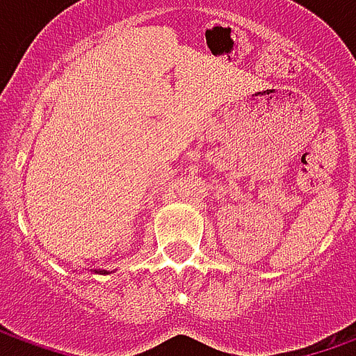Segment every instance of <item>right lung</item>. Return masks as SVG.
Returning a JSON list of instances; mask_svg holds the SVG:
<instances>
[{
  "label": "right lung",
  "instance_id": "right-lung-1",
  "mask_svg": "<svg viewBox=\"0 0 356 356\" xmlns=\"http://www.w3.org/2000/svg\"><path fill=\"white\" fill-rule=\"evenodd\" d=\"M95 273H101V275H104V273H108L106 269H95Z\"/></svg>",
  "mask_w": 356,
  "mask_h": 356
}]
</instances>
